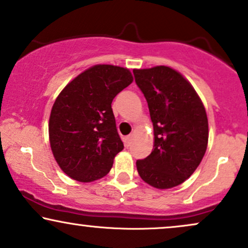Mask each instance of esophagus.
I'll return each mask as SVG.
<instances>
[{"label": "esophagus", "instance_id": "esophagus-1", "mask_svg": "<svg viewBox=\"0 0 248 248\" xmlns=\"http://www.w3.org/2000/svg\"><path fill=\"white\" fill-rule=\"evenodd\" d=\"M133 139H134V135H128L126 139H124V145H126V147H129V145L132 144Z\"/></svg>", "mask_w": 248, "mask_h": 248}]
</instances>
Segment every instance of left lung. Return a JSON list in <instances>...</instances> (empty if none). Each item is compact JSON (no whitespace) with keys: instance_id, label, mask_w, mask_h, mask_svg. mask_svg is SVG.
Here are the masks:
<instances>
[{"instance_id":"8db88e82","label":"left lung","mask_w":248,"mask_h":248,"mask_svg":"<svg viewBox=\"0 0 248 248\" xmlns=\"http://www.w3.org/2000/svg\"><path fill=\"white\" fill-rule=\"evenodd\" d=\"M135 82L148 101L154 124V150L137 160L143 181L168 189L186 181L208 147V118L192 84L166 65L134 69Z\"/></svg>"}]
</instances>
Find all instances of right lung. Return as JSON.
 Wrapping results in <instances>:
<instances>
[{
    "instance_id": "obj_1",
    "label": "right lung",
    "mask_w": 248,
    "mask_h": 248,
    "mask_svg": "<svg viewBox=\"0 0 248 248\" xmlns=\"http://www.w3.org/2000/svg\"><path fill=\"white\" fill-rule=\"evenodd\" d=\"M132 82L127 68L95 64L60 92L50 111L49 143L68 177L91 183L111 171L114 157L124 149L111 104Z\"/></svg>"
}]
</instances>
